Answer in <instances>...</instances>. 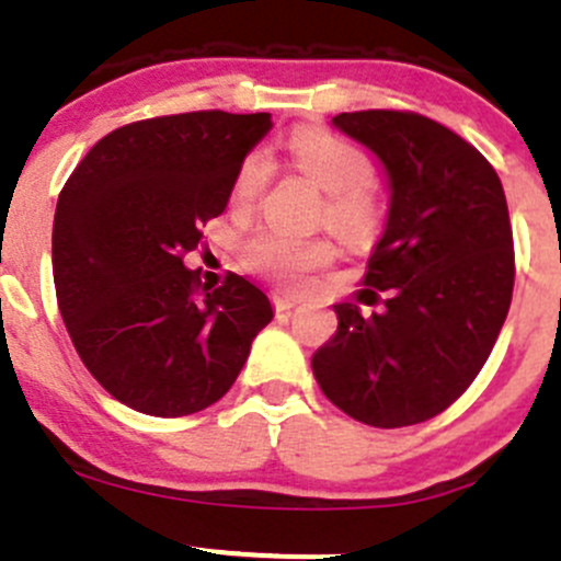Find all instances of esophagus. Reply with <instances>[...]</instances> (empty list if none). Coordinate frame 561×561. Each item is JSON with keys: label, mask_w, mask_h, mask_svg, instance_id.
<instances>
[{"label": "esophagus", "mask_w": 561, "mask_h": 561, "mask_svg": "<svg viewBox=\"0 0 561 561\" xmlns=\"http://www.w3.org/2000/svg\"><path fill=\"white\" fill-rule=\"evenodd\" d=\"M298 304H301V298L298 296H287V293H276L274 296L276 312H290V309L298 307Z\"/></svg>", "instance_id": "34e87169"}]
</instances>
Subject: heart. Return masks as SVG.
Masks as SVG:
<instances>
[{
  "mask_svg": "<svg viewBox=\"0 0 561 561\" xmlns=\"http://www.w3.org/2000/svg\"><path fill=\"white\" fill-rule=\"evenodd\" d=\"M290 159L304 175L318 183L325 194V221L340 236L358 241L375 225V203L367 186L373 181V167L367 156L342 136L323 128H304L290 139ZM271 181V159L263 150H254L238 167L232 178L230 197L238 208H249L260 199ZM247 260L254 271L274 279H301L307 271L325 265L331 260V247L325 241L287 236V232H260L247 247Z\"/></svg>",
  "mask_w": 561,
  "mask_h": 561,
  "instance_id": "heart-1",
  "label": "heart"
}]
</instances>
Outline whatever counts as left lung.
Listing matches in <instances>:
<instances>
[{"instance_id": "1", "label": "left lung", "mask_w": 561, "mask_h": 561, "mask_svg": "<svg viewBox=\"0 0 561 561\" xmlns=\"http://www.w3.org/2000/svg\"><path fill=\"white\" fill-rule=\"evenodd\" d=\"M331 125L386 172L389 210L362 290L386 301L373 314L334 304L340 325L314 351V380L364 425H419L469 389L510 312L507 199L485 156L436 119L369 108Z\"/></svg>"}]
</instances>
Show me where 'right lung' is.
Segmentation results:
<instances>
[{
    "mask_svg": "<svg viewBox=\"0 0 561 561\" xmlns=\"http://www.w3.org/2000/svg\"><path fill=\"white\" fill-rule=\"evenodd\" d=\"M271 125L268 112L139 119L92 145L65 183L51 236L59 314L123 405L167 419L214 405L274 318L243 276L199 293L183 265Z\"/></svg>",
    "mask_w": 561,
    "mask_h": 561,
    "instance_id": "right-lung-1",
    "label": "right lung"
}]
</instances>
